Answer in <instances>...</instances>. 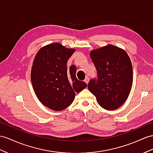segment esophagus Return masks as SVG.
Returning <instances> with one entry per match:
<instances>
[{
    "label": "esophagus",
    "instance_id": "34e87169",
    "mask_svg": "<svg viewBox=\"0 0 153 153\" xmlns=\"http://www.w3.org/2000/svg\"><path fill=\"white\" fill-rule=\"evenodd\" d=\"M84 81H85V82L86 83L88 84V82H89V77H87L85 78Z\"/></svg>",
    "mask_w": 153,
    "mask_h": 153
}]
</instances>
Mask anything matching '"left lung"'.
Returning <instances> with one entry per match:
<instances>
[{"label":"left lung","mask_w":153,"mask_h":153,"mask_svg":"<svg viewBox=\"0 0 153 153\" xmlns=\"http://www.w3.org/2000/svg\"><path fill=\"white\" fill-rule=\"evenodd\" d=\"M91 57L96 68L97 77L88 84L97 102L107 110L114 111L127 100L132 85L130 58L122 49L109 45L92 50Z\"/></svg>","instance_id":"1"}]
</instances>
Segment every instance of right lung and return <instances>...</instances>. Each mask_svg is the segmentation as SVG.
<instances>
[{
	"mask_svg": "<svg viewBox=\"0 0 153 153\" xmlns=\"http://www.w3.org/2000/svg\"><path fill=\"white\" fill-rule=\"evenodd\" d=\"M75 52L59 43L47 45L39 51L34 59L31 80L39 101L48 108L59 111L73 102L76 92L87 85L76 77V66L67 70V61Z\"/></svg>",
	"mask_w": 153,
	"mask_h": 153,
	"instance_id": "add662e5",
	"label": "right lung"
}]
</instances>
